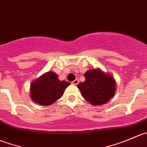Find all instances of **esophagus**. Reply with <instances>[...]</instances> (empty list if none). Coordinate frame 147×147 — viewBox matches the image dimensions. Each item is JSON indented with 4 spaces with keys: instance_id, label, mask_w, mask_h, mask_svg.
Masks as SVG:
<instances>
[{
    "instance_id": "esophagus-1",
    "label": "esophagus",
    "mask_w": 147,
    "mask_h": 147,
    "mask_svg": "<svg viewBox=\"0 0 147 147\" xmlns=\"http://www.w3.org/2000/svg\"><path fill=\"white\" fill-rule=\"evenodd\" d=\"M78 83H79V80H78V79L72 81V84H74V85H77Z\"/></svg>"
}]
</instances>
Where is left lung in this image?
<instances>
[{
	"mask_svg": "<svg viewBox=\"0 0 147 147\" xmlns=\"http://www.w3.org/2000/svg\"><path fill=\"white\" fill-rule=\"evenodd\" d=\"M85 81L78 85L82 97L92 105H102L115 95V81L113 76L98 69L87 70Z\"/></svg>",
	"mask_w": 147,
	"mask_h": 147,
	"instance_id": "obj_1",
	"label": "left lung"
}]
</instances>
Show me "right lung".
Returning <instances> with one entry per match:
<instances>
[{"mask_svg": "<svg viewBox=\"0 0 147 147\" xmlns=\"http://www.w3.org/2000/svg\"><path fill=\"white\" fill-rule=\"evenodd\" d=\"M69 84L65 80H59L55 72H46L31 83L30 97L40 105H50L63 96Z\"/></svg>", "mask_w": 147, "mask_h": 147, "instance_id": "add662e5", "label": "right lung"}]
</instances>
